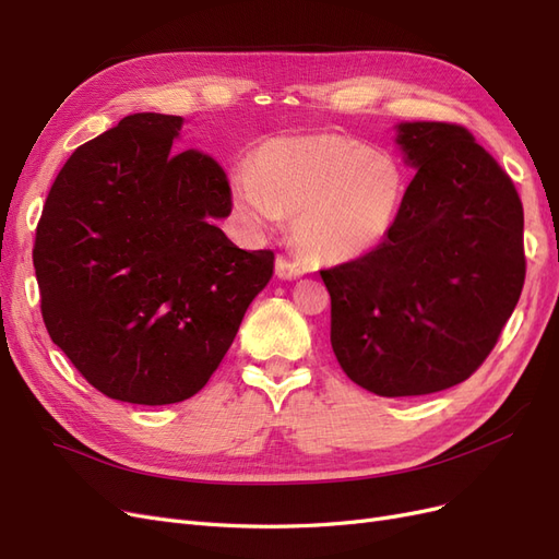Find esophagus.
I'll return each mask as SVG.
<instances>
[{
	"label": "esophagus",
	"mask_w": 559,
	"mask_h": 559,
	"mask_svg": "<svg viewBox=\"0 0 559 559\" xmlns=\"http://www.w3.org/2000/svg\"><path fill=\"white\" fill-rule=\"evenodd\" d=\"M275 270L282 280H296L306 273V267H302L298 261H294L289 257H282V253L275 259Z\"/></svg>",
	"instance_id": "obj_1"
}]
</instances>
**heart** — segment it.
Listing matches in <instances>:
<instances>
[{"mask_svg": "<svg viewBox=\"0 0 559 559\" xmlns=\"http://www.w3.org/2000/svg\"><path fill=\"white\" fill-rule=\"evenodd\" d=\"M403 193L394 158L341 134L275 140L235 177L238 205L257 224L296 214L298 247L319 263L366 257L392 228Z\"/></svg>", "mask_w": 559, "mask_h": 559, "instance_id": "obj_1", "label": "heart"}]
</instances>
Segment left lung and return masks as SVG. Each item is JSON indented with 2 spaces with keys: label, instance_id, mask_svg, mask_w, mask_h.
<instances>
[{
  "label": "left lung",
  "instance_id": "obj_1",
  "mask_svg": "<svg viewBox=\"0 0 559 559\" xmlns=\"http://www.w3.org/2000/svg\"><path fill=\"white\" fill-rule=\"evenodd\" d=\"M417 175L386 238L319 270L331 347L352 382L421 396L468 380L522 294L524 212L513 179L456 123H401Z\"/></svg>",
  "mask_w": 559,
  "mask_h": 559
}]
</instances>
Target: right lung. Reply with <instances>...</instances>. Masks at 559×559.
<instances>
[{"label":"right lung","instance_id":"right-lung-1","mask_svg":"<svg viewBox=\"0 0 559 559\" xmlns=\"http://www.w3.org/2000/svg\"><path fill=\"white\" fill-rule=\"evenodd\" d=\"M181 123L132 114L81 144L32 249L50 341L97 392L138 405L198 394L273 277V251L214 226L230 183L210 154L173 148Z\"/></svg>","mask_w":559,"mask_h":559}]
</instances>
